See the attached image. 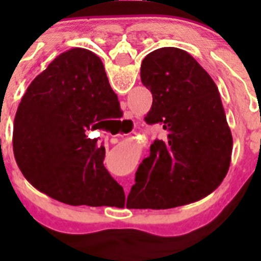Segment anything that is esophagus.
I'll return each mask as SVG.
<instances>
[{
  "label": "esophagus",
  "mask_w": 261,
  "mask_h": 261,
  "mask_svg": "<svg viewBox=\"0 0 261 261\" xmlns=\"http://www.w3.org/2000/svg\"><path fill=\"white\" fill-rule=\"evenodd\" d=\"M124 124L128 126H130V128L133 129V126H135V120L132 119V114H126L125 115V119H124Z\"/></svg>",
  "instance_id": "obj_1"
}]
</instances>
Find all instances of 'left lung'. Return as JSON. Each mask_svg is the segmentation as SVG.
Returning <instances> with one entry per match:
<instances>
[{"instance_id": "8db88e82", "label": "left lung", "mask_w": 261, "mask_h": 261, "mask_svg": "<svg viewBox=\"0 0 261 261\" xmlns=\"http://www.w3.org/2000/svg\"><path fill=\"white\" fill-rule=\"evenodd\" d=\"M141 81L153 95L145 121L161 124L167 136L151 144L138 167L126 208L168 209L201 200L220 186L231 159L218 87L190 53L174 47L142 60Z\"/></svg>"}]
</instances>
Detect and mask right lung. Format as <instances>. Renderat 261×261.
Returning a JSON list of instances; mask_svg holds the SVG:
<instances>
[{"mask_svg": "<svg viewBox=\"0 0 261 261\" xmlns=\"http://www.w3.org/2000/svg\"><path fill=\"white\" fill-rule=\"evenodd\" d=\"M119 112L102 60L84 48L61 53L32 81L14 119L22 174L64 204L120 206L125 196L103 165L105 146L86 135Z\"/></svg>", "mask_w": 261, "mask_h": 261, "instance_id": "1", "label": "right lung"}]
</instances>
